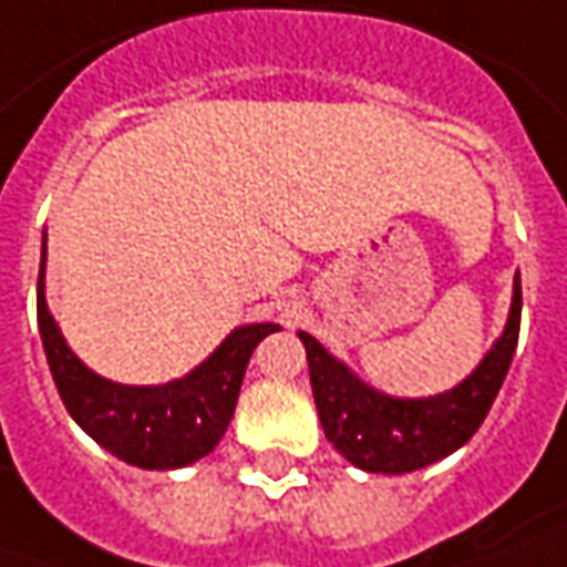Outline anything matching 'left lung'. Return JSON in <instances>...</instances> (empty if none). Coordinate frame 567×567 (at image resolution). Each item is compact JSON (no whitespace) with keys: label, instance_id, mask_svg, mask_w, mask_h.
I'll list each match as a JSON object with an SVG mask.
<instances>
[{"label":"left lung","instance_id":"8db88e82","mask_svg":"<svg viewBox=\"0 0 567 567\" xmlns=\"http://www.w3.org/2000/svg\"><path fill=\"white\" fill-rule=\"evenodd\" d=\"M522 322V279H513V303L501 338L470 378L426 399L378 393L338 362L319 340L300 331L310 362L312 399L328 442L359 470L402 476L449 457L476 433L501 393Z\"/></svg>","mask_w":567,"mask_h":567}]
</instances>
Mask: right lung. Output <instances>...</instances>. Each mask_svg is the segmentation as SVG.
<instances>
[{
	"label": "right lung",
	"instance_id": "right-lung-1",
	"mask_svg": "<svg viewBox=\"0 0 567 567\" xmlns=\"http://www.w3.org/2000/svg\"><path fill=\"white\" fill-rule=\"evenodd\" d=\"M35 316L51 378L70 417L118 461L141 470H177L212 454L233 421L251 352L267 334L279 331V324L272 322L243 324L229 331V338L184 378L159 386L113 383L79 362L49 312L45 243Z\"/></svg>",
	"mask_w": 567,
	"mask_h": 567
}]
</instances>
